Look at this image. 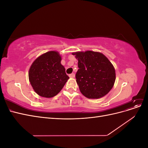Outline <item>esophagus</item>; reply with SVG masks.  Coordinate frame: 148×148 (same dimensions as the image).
Wrapping results in <instances>:
<instances>
[{"label": "esophagus", "mask_w": 148, "mask_h": 148, "mask_svg": "<svg viewBox=\"0 0 148 148\" xmlns=\"http://www.w3.org/2000/svg\"><path fill=\"white\" fill-rule=\"evenodd\" d=\"M69 77H70V78H75V73H71V74H70V75H69Z\"/></svg>", "instance_id": "esophagus-1"}]
</instances>
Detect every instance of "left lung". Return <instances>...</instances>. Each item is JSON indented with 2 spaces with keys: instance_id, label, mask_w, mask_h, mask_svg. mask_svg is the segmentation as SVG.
Listing matches in <instances>:
<instances>
[{
  "instance_id": "1",
  "label": "left lung",
  "mask_w": 148,
  "mask_h": 148,
  "mask_svg": "<svg viewBox=\"0 0 148 148\" xmlns=\"http://www.w3.org/2000/svg\"><path fill=\"white\" fill-rule=\"evenodd\" d=\"M72 54L78 60L75 77L82 95L99 99L108 94L115 81V70L109 59L103 53L91 51Z\"/></svg>"
}]
</instances>
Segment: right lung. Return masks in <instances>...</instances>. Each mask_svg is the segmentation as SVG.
Here are the masks:
<instances>
[{
    "label": "right lung",
    "instance_id": "add662e5",
    "mask_svg": "<svg viewBox=\"0 0 148 148\" xmlns=\"http://www.w3.org/2000/svg\"><path fill=\"white\" fill-rule=\"evenodd\" d=\"M61 60L59 52L49 51L38 57L31 65L29 82L40 96L49 98L56 96L69 79Z\"/></svg>",
    "mask_w": 148,
    "mask_h": 148
}]
</instances>
